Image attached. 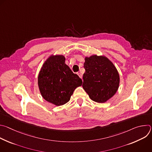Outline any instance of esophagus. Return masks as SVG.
Wrapping results in <instances>:
<instances>
[{"mask_svg": "<svg viewBox=\"0 0 152 152\" xmlns=\"http://www.w3.org/2000/svg\"><path fill=\"white\" fill-rule=\"evenodd\" d=\"M77 75H78V76H79V77H80V78H81V79L82 78V75L80 73H77Z\"/></svg>", "mask_w": 152, "mask_h": 152, "instance_id": "esophagus-1", "label": "esophagus"}]
</instances>
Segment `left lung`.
Here are the masks:
<instances>
[{"mask_svg":"<svg viewBox=\"0 0 152 152\" xmlns=\"http://www.w3.org/2000/svg\"><path fill=\"white\" fill-rule=\"evenodd\" d=\"M85 72L83 75L82 87L90 99L98 103H104L117 92L119 74L114 64L103 56L86 57Z\"/></svg>","mask_w":152,"mask_h":152,"instance_id":"8db88e82","label":"left lung"}]
</instances>
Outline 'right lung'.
<instances>
[{
	"label": "right lung",
	"mask_w": 152,
	"mask_h": 152,
	"mask_svg": "<svg viewBox=\"0 0 152 152\" xmlns=\"http://www.w3.org/2000/svg\"><path fill=\"white\" fill-rule=\"evenodd\" d=\"M38 83L41 96L46 101L56 106L67 103L82 79L73 73L65 64V57L55 55L49 57L39 72Z\"/></svg>",
	"instance_id": "obj_1"
}]
</instances>
